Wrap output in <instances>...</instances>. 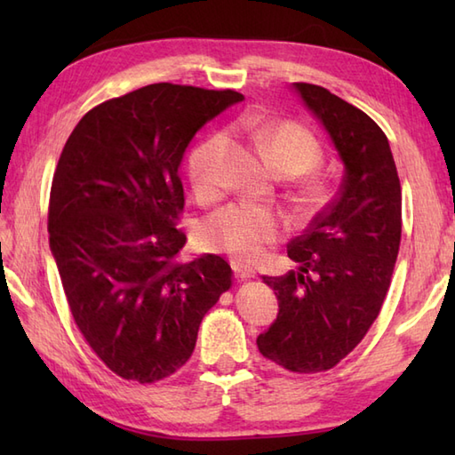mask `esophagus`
I'll use <instances>...</instances> for the list:
<instances>
[{
    "instance_id": "1",
    "label": "esophagus",
    "mask_w": 455,
    "mask_h": 455,
    "mask_svg": "<svg viewBox=\"0 0 455 455\" xmlns=\"http://www.w3.org/2000/svg\"><path fill=\"white\" fill-rule=\"evenodd\" d=\"M233 267H235V274L240 277V279H252V277H256V272L252 267H248V266H244V264H238V262H235L233 264Z\"/></svg>"
}]
</instances>
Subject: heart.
<instances>
[{
  "instance_id": "b5f03b06",
  "label": "heart",
  "mask_w": 455,
  "mask_h": 455,
  "mask_svg": "<svg viewBox=\"0 0 455 455\" xmlns=\"http://www.w3.org/2000/svg\"><path fill=\"white\" fill-rule=\"evenodd\" d=\"M267 158L289 176H301L321 158V144L313 132L295 121H272L256 127ZM230 154L228 132L219 131L201 140L189 154V178L201 197H212L225 188ZM283 219L272 209L252 203H233L212 212L199 228V243L209 252H220L240 264H250L277 243Z\"/></svg>"
}]
</instances>
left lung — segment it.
<instances>
[{"mask_svg":"<svg viewBox=\"0 0 455 455\" xmlns=\"http://www.w3.org/2000/svg\"><path fill=\"white\" fill-rule=\"evenodd\" d=\"M346 166L338 196L287 246L299 264L262 275L279 301L258 350L293 373L328 371L363 340L391 285L401 244V181L370 115L315 84H293Z\"/></svg>","mask_w":455,"mask_h":455,"instance_id":"8db88e82","label":"left lung"}]
</instances>
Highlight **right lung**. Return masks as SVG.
Returning a JSON list of instances; mask_svg holds the SVG:
<instances>
[{
	"label": "right lung",
	"mask_w": 455,
	"mask_h": 455,
	"mask_svg": "<svg viewBox=\"0 0 455 455\" xmlns=\"http://www.w3.org/2000/svg\"><path fill=\"white\" fill-rule=\"evenodd\" d=\"M235 90L152 84L95 105L68 137L48 201V240L74 323L127 381L186 363L203 316L233 287L215 254L183 264L178 168L203 124L243 101Z\"/></svg>",
	"instance_id": "1"
}]
</instances>
